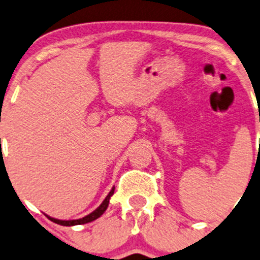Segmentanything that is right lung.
<instances>
[{
  "label": "right lung",
  "instance_id": "obj_1",
  "mask_svg": "<svg viewBox=\"0 0 260 260\" xmlns=\"http://www.w3.org/2000/svg\"><path fill=\"white\" fill-rule=\"evenodd\" d=\"M114 193V187L112 188L111 192L107 195V198L104 199L103 203L101 204V206L99 208H96L95 210L93 212H90L89 215H86V216L81 217V219H78V220H57V219H54V217H50L48 216V219L51 220V221H54L55 224H59V225H64V226H73V225H80V224H86V222H90L93 221V220L98 219L99 216H102L103 215V212L107 210V208H108L109 205V199H111V196Z\"/></svg>",
  "mask_w": 260,
  "mask_h": 260
}]
</instances>
